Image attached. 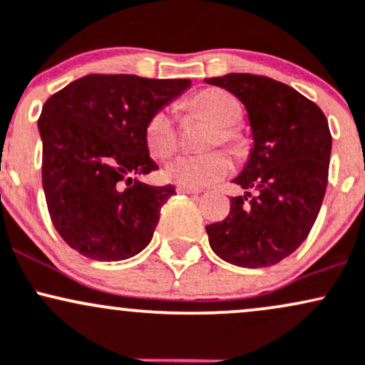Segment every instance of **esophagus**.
I'll list each match as a JSON object with an SVG mask.
<instances>
[{"label":"esophagus","mask_w":365,"mask_h":365,"mask_svg":"<svg viewBox=\"0 0 365 365\" xmlns=\"http://www.w3.org/2000/svg\"><path fill=\"white\" fill-rule=\"evenodd\" d=\"M178 193L198 195V193H202V190H196V187H187V186H178Z\"/></svg>","instance_id":"esophagus-1"}]
</instances>
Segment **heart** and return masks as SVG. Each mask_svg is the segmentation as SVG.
Listing matches in <instances>:
<instances>
[{
  "label": "heart",
  "instance_id": "b5f03b06",
  "mask_svg": "<svg viewBox=\"0 0 365 365\" xmlns=\"http://www.w3.org/2000/svg\"><path fill=\"white\" fill-rule=\"evenodd\" d=\"M187 115H198L215 124V129L208 136L207 146H227L229 150L240 153L241 138L232 128L243 117V108L235 94L226 89L208 88L187 98L182 103ZM145 145L155 158H169L179 146V129L174 113L169 108H158L148 117L145 124ZM232 162L224 151H210L202 155H181L167 163L163 178L179 186L200 187L219 182L231 174Z\"/></svg>",
  "mask_w": 365,
  "mask_h": 365
}]
</instances>
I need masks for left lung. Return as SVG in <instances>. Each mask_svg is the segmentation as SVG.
Here are the masks:
<instances>
[{
	"label": "left lung",
	"instance_id": "obj_1",
	"mask_svg": "<svg viewBox=\"0 0 365 365\" xmlns=\"http://www.w3.org/2000/svg\"><path fill=\"white\" fill-rule=\"evenodd\" d=\"M232 93L248 112L253 148L232 182L245 195L207 226L217 255L237 267L277 264L309 236L327 186L331 133L327 118L297 89L265 76L227 73L205 79Z\"/></svg>",
	"mask_w": 365,
	"mask_h": 365
}]
</instances>
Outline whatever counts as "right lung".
<instances>
[{
    "mask_svg": "<svg viewBox=\"0 0 365 365\" xmlns=\"http://www.w3.org/2000/svg\"><path fill=\"white\" fill-rule=\"evenodd\" d=\"M190 86V79L91 73L46 100L38 120L43 190L53 226L81 255L117 262L148 247L175 190L136 178L158 169L145 124Z\"/></svg>",
    "mask_w": 365,
    "mask_h": 365,
    "instance_id": "add662e5",
    "label": "right lung"
}]
</instances>
